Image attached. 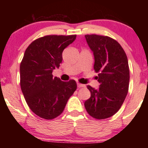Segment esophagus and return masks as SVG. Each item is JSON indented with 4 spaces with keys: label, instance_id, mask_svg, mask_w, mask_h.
<instances>
[{
    "label": "esophagus",
    "instance_id": "34e87169",
    "mask_svg": "<svg viewBox=\"0 0 148 148\" xmlns=\"http://www.w3.org/2000/svg\"><path fill=\"white\" fill-rule=\"evenodd\" d=\"M77 86L79 88H85L86 87V85L84 84H79V83H78L77 84Z\"/></svg>",
    "mask_w": 148,
    "mask_h": 148
}]
</instances>
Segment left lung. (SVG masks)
I'll return each instance as SVG.
<instances>
[{
    "instance_id": "1",
    "label": "left lung",
    "mask_w": 148,
    "mask_h": 148,
    "mask_svg": "<svg viewBox=\"0 0 148 148\" xmlns=\"http://www.w3.org/2000/svg\"><path fill=\"white\" fill-rule=\"evenodd\" d=\"M95 57L94 69L99 88H87L90 97L85 101L86 111L92 118L103 120L119 111L128 93L130 68L126 53L116 40L108 36L85 35Z\"/></svg>"
}]
</instances>
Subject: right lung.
<instances>
[{"mask_svg": "<svg viewBox=\"0 0 148 148\" xmlns=\"http://www.w3.org/2000/svg\"><path fill=\"white\" fill-rule=\"evenodd\" d=\"M76 35H47L32 42L20 64V85L25 101L40 118L51 120L60 115L76 90L74 80L62 81L53 76L59 68L62 51Z\"/></svg>", "mask_w": 148, "mask_h": 148, "instance_id": "add662e5", "label": "right lung"}]
</instances>
